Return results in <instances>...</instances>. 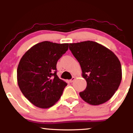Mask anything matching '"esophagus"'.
<instances>
[{
	"mask_svg": "<svg viewBox=\"0 0 133 133\" xmlns=\"http://www.w3.org/2000/svg\"><path fill=\"white\" fill-rule=\"evenodd\" d=\"M74 80H75V77H72V79H71V80L69 81V82H72L73 81H74Z\"/></svg>",
	"mask_w": 133,
	"mask_h": 133,
	"instance_id": "1",
	"label": "esophagus"
}]
</instances>
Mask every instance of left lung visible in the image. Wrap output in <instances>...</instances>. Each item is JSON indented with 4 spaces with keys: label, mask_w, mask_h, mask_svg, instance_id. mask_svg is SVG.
Wrapping results in <instances>:
<instances>
[{
    "label": "left lung",
    "mask_w": 133,
    "mask_h": 133,
    "mask_svg": "<svg viewBox=\"0 0 133 133\" xmlns=\"http://www.w3.org/2000/svg\"><path fill=\"white\" fill-rule=\"evenodd\" d=\"M69 49L78 61L86 89L81 97L93 106L109 100L118 89L122 79L121 62L112 51L101 44L87 41L69 44Z\"/></svg>",
    "instance_id": "left-lung-1"
}]
</instances>
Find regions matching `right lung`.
<instances>
[{"instance_id": "1", "label": "right lung", "mask_w": 133, "mask_h": 133, "mask_svg": "<svg viewBox=\"0 0 133 133\" xmlns=\"http://www.w3.org/2000/svg\"><path fill=\"white\" fill-rule=\"evenodd\" d=\"M69 44L44 41L30 47L20 60L17 84L24 96L34 106L51 108L60 99L68 84L56 74L57 61Z\"/></svg>"}]
</instances>
